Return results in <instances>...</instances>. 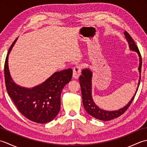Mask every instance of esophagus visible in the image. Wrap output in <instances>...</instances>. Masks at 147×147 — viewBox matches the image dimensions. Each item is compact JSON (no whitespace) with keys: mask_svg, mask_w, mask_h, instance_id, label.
I'll return each mask as SVG.
<instances>
[{"mask_svg":"<svg viewBox=\"0 0 147 147\" xmlns=\"http://www.w3.org/2000/svg\"><path fill=\"white\" fill-rule=\"evenodd\" d=\"M81 71H82V67L80 65H76L73 68V76L75 79H78L81 74Z\"/></svg>","mask_w":147,"mask_h":147,"instance_id":"esophagus-1","label":"esophagus"}]
</instances>
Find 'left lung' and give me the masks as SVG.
Segmentation results:
<instances>
[{
	"instance_id": "left-lung-1",
	"label": "left lung",
	"mask_w": 147,
	"mask_h": 147,
	"mask_svg": "<svg viewBox=\"0 0 147 147\" xmlns=\"http://www.w3.org/2000/svg\"><path fill=\"white\" fill-rule=\"evenodd\" d=\"M124 35H125V37L127 42L129 43V49L131 50H132V51H136L137 53H138V54L139 55L140 65L138 67V70L140 74H141L142 59V55L140 54V52L139 51L138 47L136 45V43L135 41L133 40V39L132 38V37L130 36L129 34L127 33L126 31H124ZM92 76V72L89 69H83L82 71V74L79 77V82L80 83L81 88H82L83 104L86 111L88 112L90 115H92V117L101 121H109V120L113 119L114 118L119 117L120 115L123 114L124 112L126 111L127 109L129 108L130 105L131 104L133 99L135 98L136 93L137 91H138V86L140 85L141 76L140 77L138 88L136 90L135 94L132 98V99L131 100V101L128 103V104H127L125 107H124L123 108H122L118 111H104L103 110V109H100L98 106L96 105V104L93 100L92 96V82H91Z\"/></svg>"
}]
</instances>
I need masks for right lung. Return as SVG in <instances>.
<instances>
[{
  "label": "right lung",
  "instance_id": "1",
  "mask_svg": "<svg viewBox=\"0 0 147 147\" xmlns=\"http://www.w3.org/2000/svg\"><path fill=\"white\" fill-rule=\"evenodd\" d=\"M12 43L4 64L5 84L8 95L18 111L29 120L44 124L54 119L61 109V95L73 75L71 69L56 72L45 82L32 89L21 88L12 80L8 68V55L16 42Z\"/></svg>",
  "mask_w": 147,
  "mask_h": 147
}]
</instances>
